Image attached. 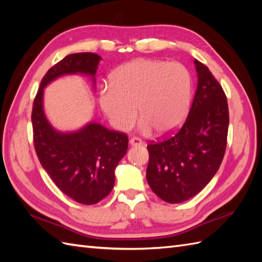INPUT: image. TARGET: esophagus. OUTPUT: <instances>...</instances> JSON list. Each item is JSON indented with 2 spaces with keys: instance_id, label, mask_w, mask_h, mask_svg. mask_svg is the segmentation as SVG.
I'll return each instance as SVG.
<instances>
[{
  "instance_id": "obj_1",
  "label": "esophagus",
  "mask_w": 262,
  "mask_h": 262,
  "mask_svg": "<svg viewBox=\"0 0 262 262\" xmlns=\"http://www.w3.org/2000/svg\"><path fill=\"white\" fill-rule=\"evenodd\" d=\"M129 144L132 146H138V145H142L143 142L140 137H132L129 140Z\"/></svg>"
}]
</instances>
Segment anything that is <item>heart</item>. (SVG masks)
<instances>
[{
  "mask_svg": "<svg viewBox=\"0 0 262 262\" xmlns=\"http://www.w3.org/2000/svg\"><path fill=\"white\" fill-rule=\"evenodd\" d=\"M111 85L99 93L103 114L115 128L127 130L136 119L143 132L154 128L168 134L179 127L191 100V76L178 62L141 58L127 63L111 74Z\"/></svg>",
  "mask_w": 262,
  "mask_h": 262,
  "instance_id": "1",
  "label": "heart"
}]
</instances>
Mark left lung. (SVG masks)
I'll return each mask as SVG.
<instances>
[{"label":"left lung","instance_id":"8db88e82","mask_svg":"<svg viewBox=\"0 0 262 262\" xmlns=\"http://www.w3.org/2000/svg\"><path fill=\"white\" fill-rule=\"evenodd\" d=\"M197 91L186 121L177 133L147 145L146 180L153 192L179 204L203 190L223 161L229 105L223 88L207 66L194 59Z\"/></svg>","mask_w":262,"mask_h":262}]
</instances>
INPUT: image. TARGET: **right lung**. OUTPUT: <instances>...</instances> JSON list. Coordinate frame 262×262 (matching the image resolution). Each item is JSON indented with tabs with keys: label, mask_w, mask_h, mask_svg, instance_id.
I'll return each instance as SVG.
<instances>
[{
	"label": "right lung",
	"mask_w": 262,
	"mask_h": 262,
	"mask_svg": "<svg viewBox=\"0 0 262 262\" xmlns=\"http://www.w3.org/2000/svg\"><path fill=\"white\" fill-rule=\"evenodd\" d=\"M100 58L94 53H75L52 66L40 82L31 113L39 162L60 191L83 205L97 204L113 190L115 169L127 152L128 136L97 122L75 133L56 132L43 114L42 94L48 83L64 74L94 77Z\"/></svg>",
	"instance_id": "obj_1"
}]
</instances>
